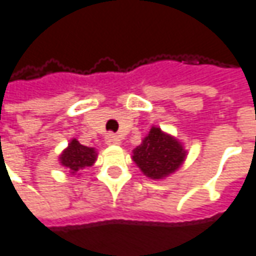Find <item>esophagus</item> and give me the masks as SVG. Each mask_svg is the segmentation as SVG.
<instances>
[{"label": "esophagus", "instance_id": "obj_1", "mask_svg": "<svg viewBox=\"0 0 256 256\" xmlns=\"http://www.w3.org/2000/svg\"><path fill=\"white\" fill-rule=\"evenodd\" d=\"M105 142L108 146H118V144H120V138H119L118 136H114L110 133V134L106 136Z\"/></svg>", "mask_w": 256, "mask_h": 256}]
</instances>
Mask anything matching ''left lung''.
I'll return each mask as SVG.
<instances>
[{
    "mask_svg": "<svg viewBox=\"0 0 256 256\" xmlns=\"http://www.w3.org/2000/svg\"><path fill=\"white\" fill-rule=\"evenodd\" d=\"M188 151L176 137L152 126L133 150V161L147 178L160 180L178 171L186 160Z\"/></svg>",
    "mask_w": 256,
    "mask_h": 256,
    "instance_id": "left-lung-1",
    "label": "left lung"
}]
</instances>
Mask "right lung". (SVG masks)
<instances>
[{"label":"right lung","mask_w":256,"mask_h":256,"mask_svg":"<svg viewBox=\"0 0 256 256\" xmlns=\"http://www.w3.org/2000/svg\"><path fill=\"white\" fill-rule=\"evenodd\" d=\"M98 158V152L92 147L82 146L77 138H72L68 142L67 148H64L58 157L60 164L68 170L71 175H77L80 170H84L86 166H92ZM80 175V174H78Z\"/></svg>","instance_id":"right-lung-1"}]
</instances>
